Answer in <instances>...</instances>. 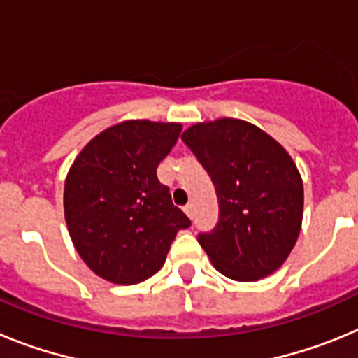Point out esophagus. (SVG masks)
I'll return each mask as SVG.
<instances>
[{"mask_svg": "<svg viewBox=\"0 0 358 358\" xmlns=\"http://www.w3.org/2000/svg\"><path fill=\"white\" fill-rule=\"evenodd\" d=\"M182 210H185V213L188 215L189 218H194V206H192V204H186V206L182 208Z\"/></svg>", "mask_w": 358, "mask_h": 358, "instance_id": "esophagus-1", "label": "esophagus"}]
</instances>
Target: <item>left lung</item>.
<instances>
[{
  "instance_id": "obj_1",
  "label": "left lung",
  "mask_w": 358,
  "mask_h": 358,
  "mask_svg": "<svg viewBox=\"0 0 358 358\" xmlns=\"http://www.w3.org/2000/svg\"><path fill=\"white\" fill-rule=\"evenodd\" d=\"M181 140L217 189L218 224L199 235L213 267L235 281L276 273L303 222V181L289 152L260 127L236 118L195 123Z\"/></svg>"
}]
</instances>
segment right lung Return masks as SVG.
Returning <instances> with one entry per match:
<instances>
[{"label": "right lung", "instance_id": "1", "mask_svg": "<svg viewBox=\"0 0 358 358\" xmlns=\"http://www.w3.org/2000/svg\"><path fill=\"white\" fill-rule=\"evenodd\" d=\"M181 123L127 120L80 150L64 182V217L84 264L102 280L136 285L163 267L189 218L173 206L157 166Z\"/></svg>", "mask_w": 358, "mask_h": 358}]
</instances>
